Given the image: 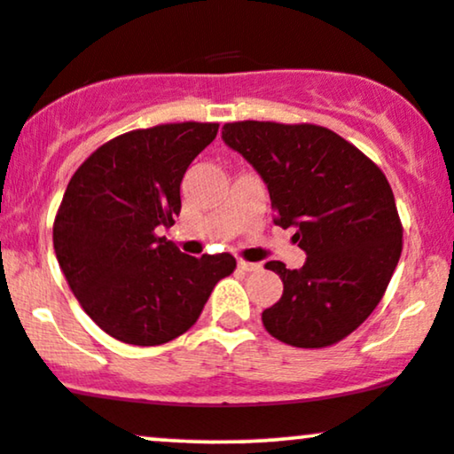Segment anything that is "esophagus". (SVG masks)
Masks as SVG:
<instances>
[{"label":"esophagus","instance_id":"esophagus-1","mask_svg":"<svg viewBox=\"0 0 454 454\" xmlns=\"http://www.w3.org/2000/svg\"><path fill=\"white\" fill-rule=\"evenodd\" d=\"M239 269L241 270H258L260 269V264L258 262H247V260H239Z\"/></svg>","mask_w":454,"mask_h":454}]
</instances>
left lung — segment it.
Instances as JSON below:
<instances>
[{
    "label": "left lung",
    "mask_w": 454,
    "mask_h": 454,
    "mask_svg": "<svg viewBox=\"0 0 454 454\" xmlns=\"http://www.w3.org/2000/svg\"><path fill=\"white\" fill-rule=\"evenodd\" d=\"M222 138L258 170L281 228L307 260L264 269L284 281V294L262 311L275 340L326 348L346 340L372 316L397 267L403 226L387 175L333 129L314 123L234 121Z\"/></svg>",
    "instance_id": "left-lung-1"
}]
</instances>
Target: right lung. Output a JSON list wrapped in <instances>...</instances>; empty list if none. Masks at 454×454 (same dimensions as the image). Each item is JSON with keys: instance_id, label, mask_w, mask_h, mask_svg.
I'll return each mask as SVG.
<instances>
[{"instance_id": "add662e5", "label": "right lung", "mask_w": 454, "mask_h": 454, "mask_svg": "<svg viewBox=\"0 0 454 454\" xmlns=\"http://www.w3.org/2000/svg\"><path fill=\"white\" fill-rule=\"evenodd\" d=\"M220 123H160L119 134L72 175L53 222V247L72 294L104 333L161 346L196 325L231 254H181L158 228L181 211L187 166Z\"/></svg>"}]
</instances>
